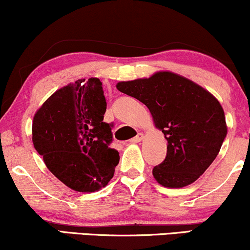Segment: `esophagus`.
Instances as JSON below:
<instances>
[{
	"instance_id": "1",
	"label": "esophagus",
	"mask_w": 250,
	"mask_h": 250,
	"mask_svg": "<svg viewBox=\"0 0 250 250\" xmlns=\"http://www.w3.org/2000/svg\"><path fill=\"white\" fill-rule=\"evenodd\" d=\"M143 137H144V136H143L142 133H138L134 138H131L130 143H138V142H141V141L143 140Z\"/></svg>"
}]
</instances>
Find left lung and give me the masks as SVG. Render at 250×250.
<instances>
[{"instance_id":"obj_1","label":"left lung","mask_w":250,"mask_h":250,"mask_svg":"<svg viewBox=\"0 0 250 250\" xmlns=\"http://www.w3.org/2000/svg\"><path fill=\"white\" fill-rule=\"evenodd\" d=\"M116 88L146 104L167 138V157L152 169L154 178L170 188L194 183L213 163L227 135L220 102L198 83L169 71L120 81Z\"/></svg>"}]
</instances>
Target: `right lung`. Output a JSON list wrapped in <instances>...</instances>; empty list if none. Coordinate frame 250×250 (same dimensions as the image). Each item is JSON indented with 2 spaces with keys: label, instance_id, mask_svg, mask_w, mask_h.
I'll use <instances>...</instances> for the list:
<instances>
[{
  "label": "right lung",
  "instance_id": "add662e5",
  "mask_svg": "<svg viewBox=\"0 0 250 250\" xmlns=\"http://www.w3.org/2000/svg\"><path fill=\"white\" fill-rule=\"evenodd\" d=\"M107 102L98 78L56 91L36 112L32 143L46 167L78 192H94L113 178L120 156L110 148L113 125L104 122Z\"/></svg>",
  "mask_w": 250,
  "mask_h": 250
}]
</instances>
